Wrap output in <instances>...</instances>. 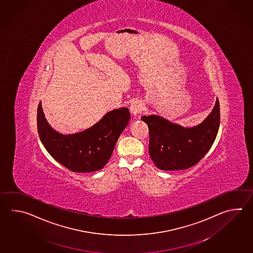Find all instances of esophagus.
<instances>
[{
  "label": "esophagus",
  "instance_id": "obj_1",
  "mask_svg": "<svg viewBox=\"0 0 253 253\" xmlns=\"http://www.w3.org/2000/svg\"><path fill=\"white\" fill-rule=\"evenodd\" d=\"M142 110H143V106H142V103H140L139 101H135L130 104V107H129L130 113H131V114H133L134 116H137L139 114H141Z\"/></svg>",
  "mask_w": 253,
  "mask_h": 253
}]
</instances>
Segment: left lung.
Segmentation results:
<instances>
[{
    "instance_id": "8db88e82",
    "label": "left lung",
    "mask_w": 253,
    "mask_h": 253,
    "mask_svg": "<svg viewBox=\"0 0 253 253\" xmlns=\"http://www.w3.org/2000/svg\"><path fill=\"white\" fill-rule=\"evenodd\" d=\"M141 120L149 127V152L156 167L162 170L186 169L198 163L213 144L220 125V104L216 99L211 114L192 128L154 114Z\"/></svg>"
}]
</instances>
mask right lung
I'll return each instance as SVG.
<instances>
[{
  "instance_id": "right-lung-1",
  "label": "right lung",
  "mask_w": 253,
  "mask_h": 253,
  "mask_svg": "<svg viewBox=\"0 0 253 253\" xmlns=\"http://www.w3.org/2000/svg\"><path fill=\"white\" fill-rule=\"evenodd\" d=\"M129 119V109H115L82 132L63 135L47 124L40 103L37 124L42 144L57 162L73 172L89 173L106 165Z\"/></svg>"
}]
</instances>
